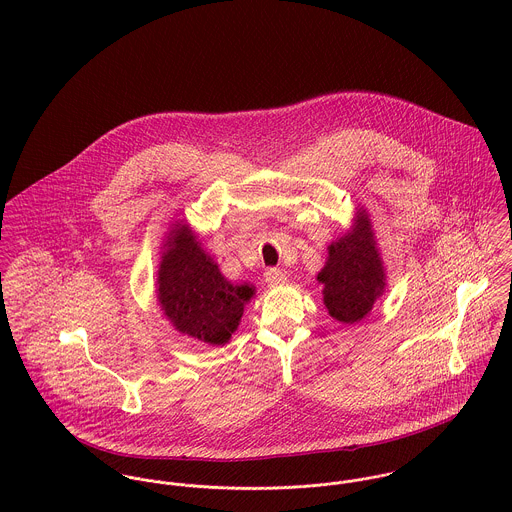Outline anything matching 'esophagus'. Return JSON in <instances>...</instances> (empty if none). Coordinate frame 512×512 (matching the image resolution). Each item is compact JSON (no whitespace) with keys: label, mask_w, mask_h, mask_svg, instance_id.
I'll return each mask as SVG.
<instances>
[{"label":"esophagus","mask_w":512,"mask_h":512,"mask_svg":"<svg viewBox=\"0 0 512 512\" xmlns=\"http://www.w3.org/2000/svg\"><path fill=\"white\" fill-rule=\"evenodd\" d=\"M264 280L268 282V286H280V284H284L286 282V272L284 270H280V268H268L266 272H264Z\"/></svg>","instance_id":"34e87169"}]
</instances>
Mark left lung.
<instances>
[{
    "instance_id": "left-lung-1",
    "label": "left lung",
    "mask_w": 512,
    "mask_h": 512,
    "mask_svg": "<svg viewBox=\"0 0 512 512\" xmlns=\"http://www.w3.org/2000/svg\"><path fill=\"white\" fill-rule=\"evenodd\" d=\"M323 303L339 323H359L386 288V270L366 209H357L351 228L327 246V262L317 274Z\"/></svg>"
}]
</instances>
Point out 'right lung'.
Instances as JSON below:
<instances>
[{
    "instance_id": "right-lung-1",
    "label": "right lung",
    "mask_w": 512,
    "mask_h": 512,
    "mask_svg": "<svg viewBox=\"0 0 512 512\" xmlns=\"http://www.w3.org/2000/svg\"><path fill=\"white\" fill-rule=\"evenodd\" d=\"M159 254L155 293L165 319L201 343H228L256 288L226 280L185 219L171 222Z\"/></svg>"
}]
</instances>
